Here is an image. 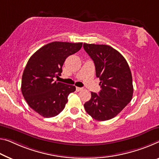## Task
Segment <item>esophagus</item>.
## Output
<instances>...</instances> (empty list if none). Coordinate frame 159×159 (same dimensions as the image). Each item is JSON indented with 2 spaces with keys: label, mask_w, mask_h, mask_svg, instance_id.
Listing matches in <instances>:
<instances>
[{
  "label": "esophagus",
  "mask_w": 159,
  "mask_h": 159,
  "mask_svg": "<svg viewBox=\"0 0 159 159\" xmlns=\"http://www.w3.org/2000/svg\"><path fill=\"white\" fill-rule=\"evenodd\" d=\"M82 89H83V88H82V87H76L77 92H80V91H82Z\"/></svg>",
  "instance_id": "1"
}]
</instances>
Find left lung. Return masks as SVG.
Here are the masks:
<instances>
[{"label": "left lung", "instance_id": "1", "mask_svg": "<svg viewBox=\"0 0 159 159\" xmlns=\"http://www.w3.org/2000/svg\"><path fill=\"white\" fill-rule=\"evenodd\" d=\"M84 50L94 61L102 89L84 104L88 114L97 121L115 117L132 99V76L127 62L111 46L84 43Z\"/></svg>", "mask_w": 159, "mask_h": 159}]
</instances>
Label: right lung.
I'll list each match as a JSON object with an SVG mask.
<instances>
[{
	"label": "right lung",
	"instance_id": "right-lung-1",
	"mask_svg": "<svg viewBox=\"0 0 159 159\" xmlns=\"http://www.w3.org/2000/svg\"><path fill=\"white\" fill-rule=\"evenodd\" d=\"M82 43L52 42L44 45L29 59L22 77L21 91L31 109L46 118L59 114L67 97L76 87L55 81L61 75L66 58L78 52Z\"/></svg>",
	"mask_w": 159,
	"mask_h": 159
}]
</instances>
